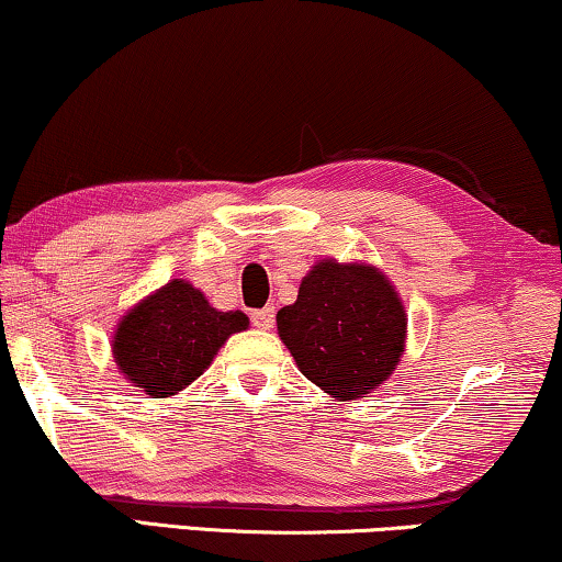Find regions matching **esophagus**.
I'll return each instance as SVG.
<instances>
[{"label":"esophagus","mask_w":562,"mask_h":562,"mask_svg":"<svg viewBox=\"0 0 562 562\" xmlns=\"http://www.w3.org/2000/svg\"><path fill=\"white\" fill-rule=\"evenodd\" d=\"M251 323L257 328L270 330L274 326V307H262V311H251Z\"/></svg>","instance_id":"1"}]
</instances>
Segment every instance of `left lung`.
<instances>
[{
	"instance_id": "1",
	"label": "left lung",
	"mask_w": 562,
	"mask_h": 562,
	"mask_svg": "<svg viewBox=\"0 0 562 562\" xmlns=\"http://www.w3.org/2000/svg\"><path fill=\"white\" fill-rule=\"evenodd\" d=\"M278 334L303 376L351 402L394 374L405 353L407 313L379 267L318 259L295 303L278 313Z\"/></svg>"
}]
</instances>
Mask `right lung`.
Returning a JSON list of instances; mask_svg holds the SVG:
<instances>
[{
    "label": "right lung",
    "instance_id": "obj_1",
    "mask_svg": "<svg viewBox=\"0 0 562 562\" xmlns=\"http://www.w3.org/2000/svg\"><path fill=\"white\" fill-rule=\"evenodd\" d=\"M247 328L241 311H218L188 280H170L122 315L112 353L132 386L172 397L211 367L228 336Z\"/></svg>",
    "mask_w": 562,
    "mask_h": 562
}]
</instances>
